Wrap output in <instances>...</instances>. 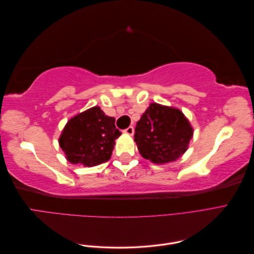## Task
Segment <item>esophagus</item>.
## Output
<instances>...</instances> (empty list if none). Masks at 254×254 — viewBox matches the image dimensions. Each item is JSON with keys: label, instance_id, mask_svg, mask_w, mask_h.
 I'll return each instance as SVG.
<instances>
[{"label": "esophagus", "instance_id": "esophagus-1", "mask_svg": "<svg viewBox=\"0 0 254 254\" xmlns=\"http://www.w3.org/2000/svg\"><path fill=\"white\" fill-rule=\"evenodd\" d=\"M124 132L127 133V134H129V135H132V134L134 133V129H133L132 126H129L128 128H126V129L124 130Z\"/></svg>", "mask_w": 254, "mask_h": 254}]
</instances>
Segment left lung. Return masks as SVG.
I'll use <instances>...</instances> for the list:
<instances>
[{"label":"left lung","instance_id":"left-lung-1","mask_svg":"<svg viewBox=\"0 0 254 254\" xmlns=\"http://www.w3.org/2000/svg\"><path fill=\"white\" fill-rule=\"evenodd\" d=\"M191 136L193 128L179 109L153 103L136 123L134 142L143 158L164 164L187 151Z\"/></svg>","mask_w":254,"mask_h":254}]
</instances>
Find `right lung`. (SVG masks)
Returning a JSON list of instances; mask_svg holds the SVG:
<instances>
[{"mask_svg": "<svg viewBox=\"0 0 254 254\" xmlns=\"http://www.w3.org/2000/svg\"><path fill=\"white\" fill-rule=\"evenodd\" d=\"M115 119L93 107L72 118L59 137L60 147L68 162L95 166L108 161L121 131Z\"/></svg>", "mask_w": 254, "mask_h": 254, "instance_id": "right-lung-1", "label": "right lung"}]
</instances>
